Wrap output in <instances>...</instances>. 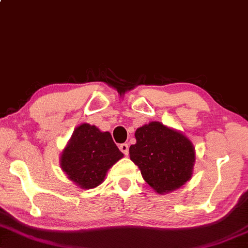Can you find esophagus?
I'll use <instances>...</instances> for the list:
<instances>
[{"mask_svg": "<svg viewBox=\"0 0 248 248\" xmlns=\"http://www.w3.org/2000/svg\"><path fill=\"white\" fill-rule=\"evenodd\" d=\"M119 149H120L121 153L126 155V156L128 155V153H129V147H128V144H126V143H124V144H120Z\"/></svg>", "mask_w": 248, "mask_h": 248, "instance_id": "obj_1", "label": "esophagus"}]
</instances>
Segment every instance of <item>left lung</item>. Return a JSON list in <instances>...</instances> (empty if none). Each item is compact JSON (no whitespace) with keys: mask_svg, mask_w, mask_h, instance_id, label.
<instances>
[{"mask_svg":"<svg viewBox=\"0 0 248 248\" xmlns=\"http://www.w3.org/2000/svg\"><path fill=\"white\" fill-rule=\"evenodd\" d=\"M135 139L129 148L130 159L155 192H174L190 180L195 148L184 133L151 121L137 128Z\"/></svg>","mask_w":248,"mask_h":248,"instance_id":"left-lung-1","label":"left lung"}]
</instances>
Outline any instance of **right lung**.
<instances>
[{
    "mask_svg": "<svg viewBox=\"0 0 248 248\" xmlns=\"http://www.w3.org/2000/svg\"><path fill=\"white\" fill-rule=\"evenodd\" d=\"M122 157L111 134L82 124L60 155V166L76 186L92 189L103 184L107 171Z\"/></svg>",
    "mask_w": 248,
    "mask_h": 248,
    "instance_id": "right-lung-1",
    "label": "right lung"
}]
</instances>
